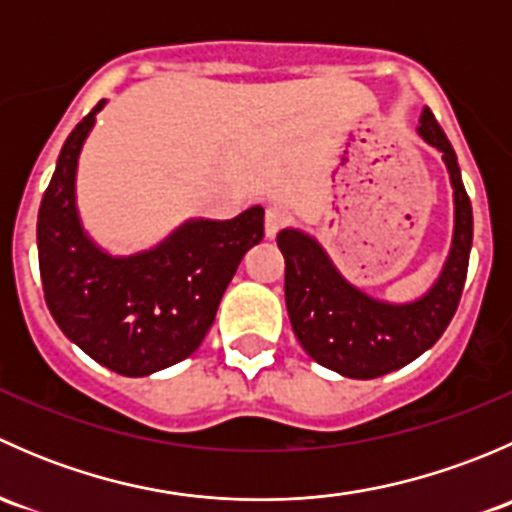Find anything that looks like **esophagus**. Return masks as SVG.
<instances>
[{
    "instance_id": "1",
    "label": "esophagus",
    "mask_w": 512,
    "mask_h": 512,
    "mask_svg": "<svg viewBox=\"0 0 512 512\" xmlns=\"http://www.w3.org/2000/svg\"><path fill=\"white\" fill-rule=\"evenodd\" d=\"M292 223V213L285 208V205H270L265 213V232L267 237H275L282 227Z\"/></svg>"
}]
</instances>
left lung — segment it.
I'll return each mask as SVG.
<instances>
[{
    "label": "left lung",
    "instance_id": "obj_1",
    "mask_svg": "<svg viewBox=\"0 0 512 512\" xmlns=\"http://www.w3.org/2000/svg\"><path fill=\"white\" fill-rule=\"evenodd\" d=\"M418 133L443 153L456 200L451 255L431 292L411 304L379 302L349 285L309 235L299 230L277 235L285 255V302L294 334L317 364L349 379H376L431 349L451 324L466 285L473 245L471 198L463 188L456 151L431 108H423Z\"/></svg>",
    "mask_w": 512,
    "mask_h": 512
}]
</instances>
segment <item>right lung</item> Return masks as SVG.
I'll return each mask as SVG.
<instances>
[{
  "label": "right lung",
  "instance_id": "right-lung-1",
  "mask_svg": "<svg viewBox=\"0 0 512 512\" xmlns=\"http://www.w3.org/2000/svg\"><path fill=\"white\" fill-rule=\"evenodd\" d=\"M98 101L61 148L41 198L36 245L44 299L61 332L121 376H148L200 347L245 252L265 237L260 205L232 220H193L156 250L111 257L84 235L76 163Z\"/></svg>",
  "mask_w": 512,
  "mask_h": 512
}]
</instances>
